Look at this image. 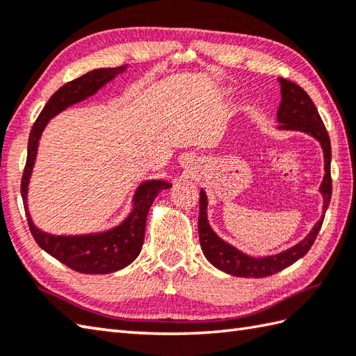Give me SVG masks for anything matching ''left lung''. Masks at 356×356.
I'll list each match as a JSON object with an SVG mask.
<instances>
[{
	"label": "left lung",
	"instance_id": "obj_1",
	"mask_svg": "<svg viewBox=\"0 0 356 356\" xmlns=\"http://www.w3.org/2000/svg\"><path fill=\"white\" fill-rule=\"evenodd\" d=\"M280 93H282V102L277 110V122L280 124L277 130L280 131H300L311 136L321 145L323 159H324V177L318 188L323 197V209L320 220L314 225L307 236L295 243L293 246L284 249L282 252L266 255V257H254L240 251L238 248L232 246L225 241L213 229L208 220V195L205 190H200V214H199V238L203 255L213 264L214 268L220 269L226 274L234 277L245 278H263L274 275L277 272L289 268L297 260L303 259L312 248L314 241L318 236L321 225L324 220V214L329 208L332 197V179H330V161H332V148L330 139L316 110L315 104L311 97L300 86L293 82L278 78Z\"/></svg>",
	"mask_w": 356,
	"mask_h": 356
}]
</instances>
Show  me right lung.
I'll use <instances>...</instances> for the list:
<instances>
[{
	"label": "right lung",
	"instance_id": "add662e5",
	"mask_svg": "<svg viewBox=\"0 0 356 356\" xmlns=\"http://www.w3.org/2000/svg\"><path fill=\"white\" fill-rule=\"evenodd\" d=\"M125 72L127 65L113 67V69H96L82 74L78 79L67 82L45 104L29 136L27 162L21 180V197L24 202L30 232L45 252L81 274H110V272L124 269L138 259L143 238H145L148 211L157 194L163 190H170L172 186L171 182L163 179L143 180L133 194L131 211L128 216L120 223L104 231L58 236V234H50L38 228L30 216L27 202L29 184L36 162L41 136L50 119L72 105L88 99L90 96L96 95L102 87L115 79L118 74Z\"/></svg>",
	"mask_w": 356,
	"mask_h": 356
}]
</instances>
